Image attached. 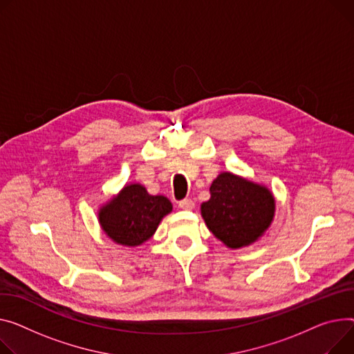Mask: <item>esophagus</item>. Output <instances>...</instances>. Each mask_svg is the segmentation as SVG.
Returning a JSON list of instances; mask_svg holds the SVG:
<instances>
[{
	"label": "esophagus",
	"mask_w": 354,
	"mask_h": 354,
	"mask_svg": "<svg viewBox=\"0 0 354 354\" xmlns=\"http://www.w3.org/2000/svg\"><path fill=\"white\" fill-rule=\"evenodd\" d=\"M179 207L183 210H192L195 207V203L192 199H183L179 202Z\"/></svg>",
	"instance_id": "obj_1"
}]
</instances>
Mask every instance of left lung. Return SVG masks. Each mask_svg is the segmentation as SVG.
I'll return each instance as SVG.
<instances>
[{
	"label": "left lung",
	"mask_w": 354,
	"mask_h": 354,
	"mask_svg": "<svg viewBox=\"0 0 354 354\" xmlns=\"http://www.w3.org/2000/svg\"><path fill=\"white\" fill-rule=\"evenodd\" d=\"M209 192L210 199L201 205V215L207 229L229 249L254 243L270 227L276 201L268 186L221 172Z\"/></svg>",
	"instance_id": "8db88e82"
}]
</instances>
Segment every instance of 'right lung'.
I'll list each match as a JSON object with an SVG mask.
<instances>
[{
    "instance_id": "right-lung-1",
    "label": "right lung",
    "mask_w": 354,
    "mask_h": 354,
    "mask_svg": "<svg viewBox=\"0 0 354 354\" xmlns=\"http://www.w3.org/2000/svg\"><path fill=\"white\" fill-rule=\"evenodd\" d=\"M171 212L167 196L149 195L144 185L129 183L100 207L98 222L113 243L135 248L149 241Z\"/></svg>"
}]
</instances>
